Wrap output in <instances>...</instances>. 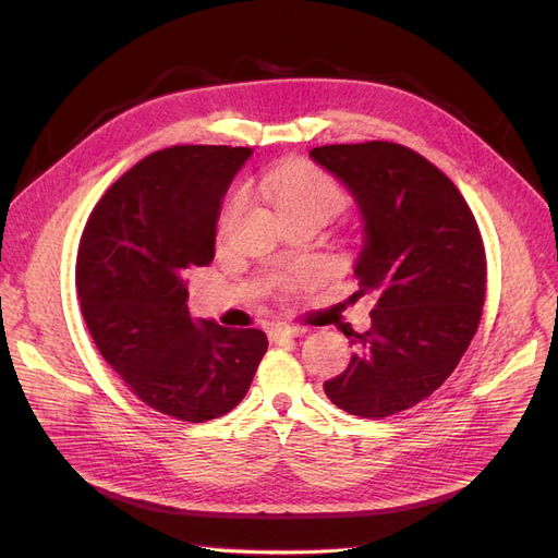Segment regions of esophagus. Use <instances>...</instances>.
I'll return each instance as SVG.
<instances>
[{"label": "esophagus", "mask_w": 558, "mask_h": 558, "mask_svg": "<svg viewBox=\"0 0 558 558\" xmlns=\"http://www.w3.org/2000/svg\"><path fill=\"white\" fill-rule=\"evenodd\" d=\"M305 335V328H295V326H277L269 330V340L272 342H283V340H293V337Z\"/></svg>", "instance_id": "1"}]
</instances>
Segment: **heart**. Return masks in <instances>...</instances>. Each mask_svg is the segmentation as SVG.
<instances>
[{"instance_id": "1", "label": "heart", "mask_w": 558, "mask_h": 558, "mask_svg": "<svg viewBox=\"0 0 558 558\" xmlns=\"http://www.w3.org/2000/svg\"><path fill=\"white\" fill-rule=\"evenodd\" d=\"M260 189L275 199L283 216L302 211H324L330 216L342 207V191L337 189V183L310 162H281L269 167L260 177ZM242 205V195H234L228 202L221 216V228L232 223Z\"/></svg>"}]
</instances>
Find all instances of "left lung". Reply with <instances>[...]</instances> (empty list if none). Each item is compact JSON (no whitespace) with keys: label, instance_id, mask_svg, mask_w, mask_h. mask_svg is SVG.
<instances>
[{"label":"left lung","instance_id":"obj_1","mask_svg":"<svg viewBox=\"0 0 558 558\" xmlns=\"http://www.w3.org/2000/svg\"><path fill=\"white\" fill-rule=\"evenodd\" d=\"M310 158L353 197L363 244L351 269L375 310L342 375L324 384L337 408L384 418L414 408L459 365L477 332L486 256L459 189L412 148L391 142L316 146Z\"/></svg>","mask_w":558,"mask_h":558}]
</instances>
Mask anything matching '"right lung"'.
Instances as JSON below:
<instances>
[{
    "mask_svg": "<svg viewBox=\"0 0 558 558\" xmlns=\"http://www.w3.org/2000/svg\"><path fill=\"white\" fill-rule=\"evenodd\" d=\"M251 154H150L97 202L78 246L81 312L99 353L148 408L191 424L238 408L267 351L263 330L193 318L185 305V272L214 260L221 202Z\"/></svg>",
    "mask_w": 558,
    "mask_h": 558,
    "instance_id": "obj_1",
    "label": "right lung"
}]
</instances>
